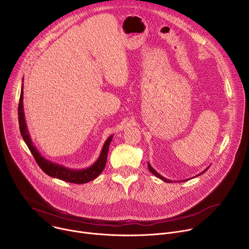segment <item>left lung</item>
Here are the masks:
<instances>
[{"instance_id":"8db88e82","label":"left lung","mask_w":249,"mask_h":249,"mask_svg":"<svg viewBox=\"0 0 249 249\" xmlns=\"http://www.w3.org/2000/svg\"><path fill=\"white\" fill-rule=\"evenodd\" d=\"M148 167H149V170H150V171H151V172H152L154 175H156L157 177H159V178H160L161 180H163V181H165V182H167V183H170V182H172L171 180H169V179L165 178V177H163V176H161L160 173H158V172H157V171H156V170H155V169L152 167V165H151L149 162H148ZM209 167H210V166H208V167H207V168H206L204 171H202V172H201L200 174H198V175H201V174H203L204 172H206V171L209 169ZM198 175H197V176H198Z\"/></svg>"}]
</instances>
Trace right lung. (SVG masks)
I'll return each mask as SVG.
<instances>
[{
    "label": "right lung",
    "instance_id": "right-lung-1",
    "mask_svg": "<svg viewBox=\"0 0 249 249\" xmlns=\"http://www.w3.org/2000/svg\"><path fill=\"white\" fill-rule=\"evenodd\" d=\"M22 100H23V85L21 86V91H20V97H19V103H18L19 130H20V134L25 142V144L27 145L29 151L31 152L32 156L34 157V159H35V160H36L39 167L47 175H49L51 177H55V178H58L61 180H64L66 182H70V183L84 184V183L89 182V181L93 180L94 178H96V177L102 172V170L105 167L106 160H107L109 145L112 141L113 135H111L107 140L105 141V143L101 150V153L99 155V158L89 167L83 168V169H73V168L66 167L62 164L55 163V162L45 159L44 157H42V155L33 145L32 141L30 139V136H29V133H28V130H27V127H26Z\"/></svg>",
    "mask_w": 249,
    "mask_h": 249
}]
</instances>
